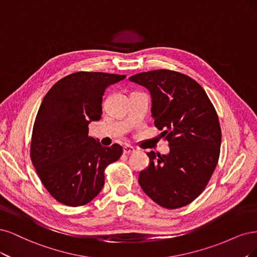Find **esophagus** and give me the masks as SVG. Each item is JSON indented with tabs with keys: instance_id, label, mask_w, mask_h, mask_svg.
<instances>
[{
	"instance_id": "obj_1",
	"label": "esophagus",
	"mask_w": 257,
	"mask_h": 257,
	"mask_svg": "<svg viewBox=\"0 0 257 257\" xmlns=\"http://www.w3.org/2000/svg\"><path fill=\"white\" fill-rule=\"evenodd\" d=\"M122 152H123V154L130 155L132 153H135V148L132 147V146H130V145H125V146L122 147Z\"/></svg>"
}]
</instances>
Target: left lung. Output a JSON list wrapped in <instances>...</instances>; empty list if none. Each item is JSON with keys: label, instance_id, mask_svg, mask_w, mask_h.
<instances>
[{"label": "left lung", "instance_id": "8db88e82", "mask_svg": "<svg viewBox=\"0 0 257 257\" xmlns=\"http://www.w3.org/2000/svg\"><path fill=\"white\" fill-rule=\"evenodd\" d=\"M148 89L152 116L168 140V155L147 153L150 165L139 184L154 202L169 209L184 207L200 195L217 167L221 128L204 88L186 74L159 69L129 78Z\"/></svg>", "mask_w": 257, "mask_h": 257}]
</instances>
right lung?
Listing matches in <instances>:
<instances>
[{"label": "right lung", "mask_w": 257, "mask_h": 257, "mask_svg": "<svg viewBox=\"0 0 257 257\" xmlns=\"http://www.w3.org/2000/svg\"><path fill=\"white\" fill-rule=\"evenodd\" d=\"M125 74L80 71L57 81L46 94L33 128L31 158L45 188L71 207L89 203L104 185V169L119 159L122 147H104L88 137L100 120L105 89Z\"/></svg>", "instance_id": "right-lung-1"}]
</instances>
